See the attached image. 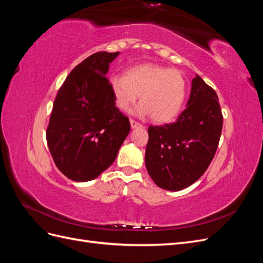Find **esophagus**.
Here are the masks:
<instances>
[{
    "instance_id": "esophagus-1",
    "label": "esophagus",
    "mask_w": 263,
    "mask_h": 263,
    "mask_svg": "<svg viewBox=\"0 0 263 263\" xmlns=\"http://www.w3.org/2000/svg\"><path fill=\"white\" fill-rule=\"evenodd\" d=\"M130 126H132V128H137V127H141L142 125H141L140 123L135 121V119L132 118V119H130Z\"/></svg>"
}]
</instances>
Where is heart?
I'll list each match as a JSON object with an SVG mask.
<instances>
[{
	"mask_svg": "<svg viewBox=\"0 0 263 263\" xmlns=\"http://www.w3.org/2000/svg\"><path fill=\"white\" fill-rule=\"evenodd\" d=\"M116 106L129 112L140 95L137 114L150 115L156 123H169L184 105L187 82L181 71L156 63H144L110 79Z\"/></svg>",
	"mask_w": 263,
	"mask_h": 263,
	"instance_id": "b5f03b06",
	"label": "heart"
}]
</instances>
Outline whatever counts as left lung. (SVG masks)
<instances>
[{"instance_id":"1","label":"left lung","mask_w":263,"mask_h":263,"mask_svg":"<svg viewBox=\"0 0 263 263\" xmlns=\"http://www.w3.org/2000/svg\"><path fill=\"white\" fill-rule=\"evenodd\" d=\"M186 108L174 123L148 127L146 166L156 184L180 191L208 170L222 129L218 97L200 76L192 81Z\"/></svg>"}]
</instances>
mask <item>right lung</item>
<instances>
[{
	"label": "right lung",
	"mask_w": 263,
	"mask_h": 263,
	"mask_svg": "<svg viewBox=\"0 0 263 263\" xmlns=\"http://www.w3.org/2000/svg\"><path fill=\"white\" fill-rule=\"evenodd\" d=\"M116 52L91 54L71 71L54 99L46 138L57 168L73 181L98 178L114 162L130 132L115 106L109 63Z\"/></svg>",
	"instance_id": "add662e5"
}]
</instances>
